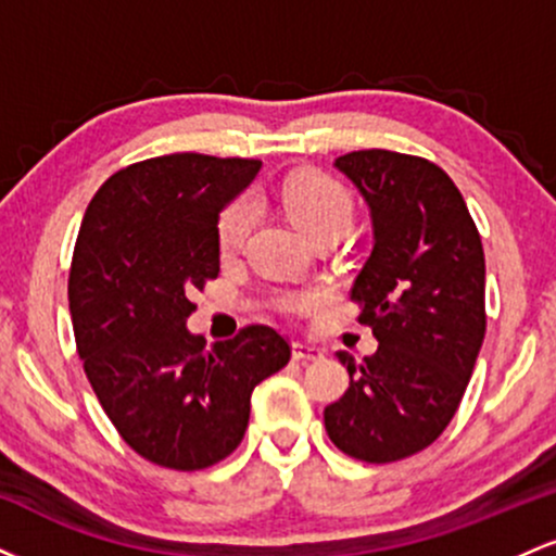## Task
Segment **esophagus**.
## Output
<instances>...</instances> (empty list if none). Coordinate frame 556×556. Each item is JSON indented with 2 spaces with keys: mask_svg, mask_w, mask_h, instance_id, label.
Wrapping results in <instances>:
<instances>
[{
  "mask_svg": "<svg viewBox=\"0 0 556 556\" xmlns=\"http://www.w3.org/2000/svg\"><path fill=\"white\" fill-rule=\"evenodd\" d=\"M292 361H298V363H318V361H324V350L314 348V344L295 342V344H292Z\"/></svg>",
  "mask_w": 556,
  "mask_h": 556,
  "instance_id": "1",
  "label": "esophagus"
}]
</instances>
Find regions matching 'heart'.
<instances>
[{
	"instance_id": "heart-1",
	"label": "heart",
	"mask_w": 556,
	"mask_h": 556,
	"mask_svg": "<svg viewBox=\"0 0 556 556\" xmlns=\"http://www.w3.org/2000/svg\"><path fill=\"white\" fill-rule=\"evenodd\" d=\"M282 206L287 216L303 229L308 238H316L327 229H342L348 232L353 222V201L340 182L329 180L324 175H295L285 182ZM256 201L251 195H242L229 203L225 214L216 225V240H219L222 253L240 251L242 242L248 240L253 225H256ZM311 298H287V305H308Z\"/></svg>"
}]
</instances>
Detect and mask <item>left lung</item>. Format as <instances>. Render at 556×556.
Listing matches in <instances>:
<instances>
[{"mask_svg":"<svg viewBox=\"0 0 556 556\" xmlns=\"http://www.w3.org/2000/svg\"><path fill=\"white\" fill-rule=\"evenodd\" d=\"M334 167L371 212V256L350 298L379 350L348 366L350 387L324 410L329 439L363 463H394L437 442L486 334V261L460 190L420 156L353 151Z\"/></svg>","mask_w":556,"mask_h":556,"instance_id":"8db88e82","label":"left lung"}]
</instances>
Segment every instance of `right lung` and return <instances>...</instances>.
Segmentation results:
<instances>
[{
	"label": "right lung",
	"mask_w": 556,
	"mask_h": 556,
	"mask_svg": "<svg viewBox=\"0 0 556 556\" xmlns=\"http://www.w3.org/2000/svg\"><path fill=\"white\" fill-rule=\"evenodd\" d=\"M256 159L169 154L119 169L88 203L70 316L96 397L146 460L203 470L238 450L251 394L290 361L271 327L208 348L185 324L219 274L216 225L256 180Z\"/></svg>",
	"instance_id": "add662e5"
}]
</instances>
